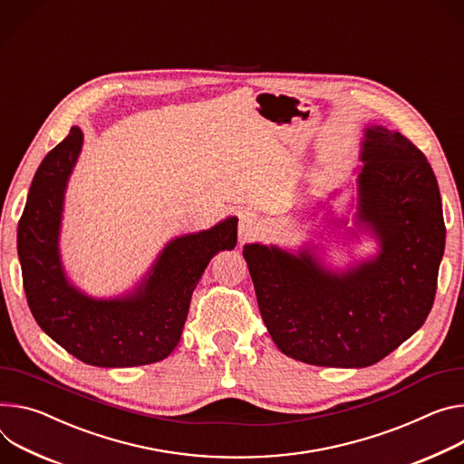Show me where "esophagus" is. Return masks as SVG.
<instances>
[{"label":"esophagus","instance_id":"esophagus-1","mask_svg":"<svg viewBox=\"0 0 464 464\" xmlns=\"http://www.w3.org/2000/svg\"><path fill=\"white\" fill-rule=\"evenodd\" d=\"M259 231H261V222H259V218L256 215H251V213L240 215V222H238L240 242L256 238L259 235Z\"/></svg>","mask_w":464,"mask_h":464}]
</instances>
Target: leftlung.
<instances>
[{
	"mask_svg": "<svg viewBox=\"0 0 464 464\" xmlns=\"http://www.w3.org/2000/svg\"><path fill=\"white\" fill-rule=\"evenodd\" d=\"M361 160L357 222L379 242L373 259L333 272L311 249L242 251L272 341L314 366L375 364L422 327L435 302L446 227L433 168L383 125L366 128Z\"/></svg>",
	"mask_w": 464,
	"mask_h": 464,
	"instance_id": "1",
	"label": "left lung"
}]
</instances>
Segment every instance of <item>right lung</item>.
Listing matches in <instances>:
<instances>
[{
  "mask_svg": "<svg viewBox=\"0 0 464 464\" xmlns=\"http://www.w3.org/2000/svg\"><path fill=\"white\" fill-rule=\"evenodd\" d=\"M81 146L82 133L72 128L40 162L18 222L29 309L42 331L87 364L125 368L162 361L181 339L192 292L208 261L235 247L238 218L168 242L131 294L91 298L66 279L59 254L64 190Z\"/></svg>",
  "mask_w": 464,
  "mask_h": 464,
  "instance_id": "right-lung-1",
  "label": "right lung"
}]
</instances>
